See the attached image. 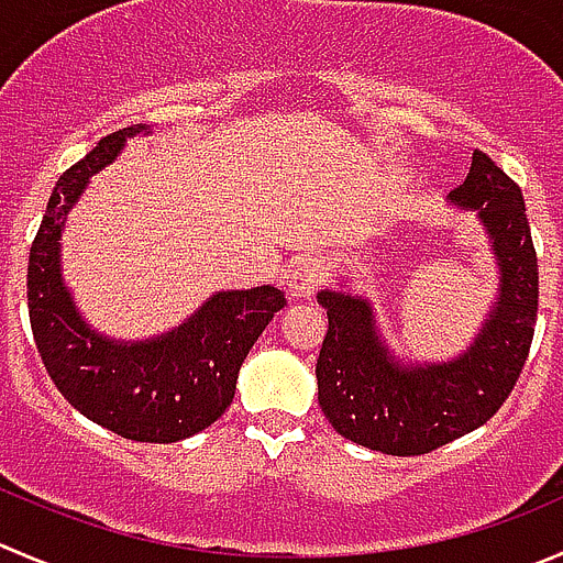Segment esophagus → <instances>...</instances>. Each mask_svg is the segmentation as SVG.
<instances>
[{
  "instance_id": "34e87169",
  "label": "esophagus",
  "mask_w": 563,
  "mask_h": 563,
  "mask_svg": "<svg viewBox=\"0 0 563 563\" xmlns=\"http://www.w3.org/2000/svg\"><path fill=\"white\" fill-rule=\"evenodd\" d=\"M321 277H324V264H321V258L308 255V258H302L291 272H288V294H291L294 299H310L316 294V288H319Z\"/></svg>"
}]
</instances>
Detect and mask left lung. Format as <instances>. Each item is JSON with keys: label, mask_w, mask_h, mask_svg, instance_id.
<instances>
[{"label": "left lung", "mask_w": 563, "mask_h": 563, "mask_svg": "<svg viewBox=\"0 0 563 563\" xmlns=\"http://www.w3.org/2000/svg\"><path fill=\"white\" fill-rule=\"evenodd\" d=\"M449 200L476 211L500 275L498 302L460 357L401 363L368 299L330 288L316 297L330 321L316 360L321 412L341 438L390 456L429 454L484 427L517 385L537 327L539 266L520 187L476 151Z\"/></svg>", "instance_id": "obj_1"}]
</instances>
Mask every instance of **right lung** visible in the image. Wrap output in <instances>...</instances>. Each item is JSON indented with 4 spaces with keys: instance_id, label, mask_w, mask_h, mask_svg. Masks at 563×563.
I'll return each mask as SVG.
<instances>
[{
    "instance_id": "right-lung-1",
    "label": "right lung",
    "mask_w": 563,
    "mask_h": 563,
    "mask_svg": "<svg viewBox=\"0 0 563 563\" xmlns=\"http://www.w3.org/2000/svg\"><path fill=\"white\" fill-rule=\"evenodd\" d=\"M143 131L145 123L112 131L59 176L30 250L26 299L37 352L70 407L125 440L178 443L231 407L239 368L286 297L275 286L217 291L184 324L148 341L90 330L63 283L59 236L90 176Z\"/></svg>"
}]
</instances>
